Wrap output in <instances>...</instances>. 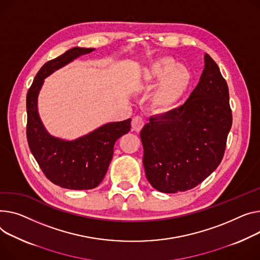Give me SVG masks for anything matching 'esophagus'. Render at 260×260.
I'll use <instances>...</instances> for the list:
<instances>
[{
  "mask_svg": "<svg viewBox=\"0 0 260 260\" xmlns=\"http://www.w3.org/2000/svg\"><path fill=\"white\" fill-rule=\"evenodd\" d=\"M143 126H144V120H143L142 117L137 116V117L133 118V120H132V129L134 132L139 133L142 129Z\"/></svg>",
  "mask_w": 260,
  "mask_h": 260,
  "instance_id": "obj_1",
  "label": "esophagus"
}]
</instances>
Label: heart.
I'll use <instances>...</instances> for the list:
<instances>
[{
    "label": "heart",
    "mask_w": 260,
    "mask_h": 260,
    "mask_svg": "<svg viewBox=\"0 0 260 260\" xmlns=\"http://www.w3.org/2000/svg\"><path fill=\"white\" fill-rule=\"evenodd\" d=\"M155 85L149 97V105L153 112L166 114L174 111L189 89L191 74L186 68L178 66L176 59L162 56L144 69L143 82L147 86Z\"/></svg>",
    "instance_id": "obj_1"
}]
</instances>
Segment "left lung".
Here are the masks:
<instances>
[{
    "label": "left lung",
    "mask_w": 260,
    "mask_h": 260,
    "mask_svg": "<svg viewBox=\"0 0 260 260\" xmlns=\"http://www.w3.org/2000/svg\"><path fill=\"white\" fill-rule=\"evenodd\" d=\"M231 126L228 84L216 62L205 54L200 82L187 101L151 117L140 133L150 185L176 193L201 184L221 162Z\"/></svg>",
    "instance_id": "8db88e82"
}]
</instances>
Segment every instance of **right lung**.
Listing matches in <instances>:
<instances>
[{"label":"right lung","mask_w":260,"mask_h":260,"mask_svg":"<svg viewBox=\"0 0 260 260\" xmlns=\"http://www.w3.org/2000/svg\"><path fill=\"white\" fill-rule=\"evenodd\" d=\"M93 48L75 47L47 61L38 72L27 93V140L29 148L46 178L67 189L88 190L105 178L113 158L114 145L131 131V119L111 122L74 141L51 136L44 127L38 112V96L44 79L59 68Z\"/></svg>","instance_id":"obj_1"}]
</instances>
